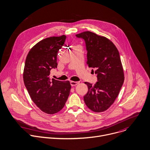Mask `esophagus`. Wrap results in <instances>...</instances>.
Wrapping results in <instances>:
<instances>
[{
    "label": "esophagus",
    "mask_w": 150,
    "mask_h": 150,
    "mask_svg": "<svg viewBox=\"0 0 150 150\" xmlns=\"http://www.w3.org/2000/svg\"><path fill=\"white\" fill-rule=\"evenodd\" d=\"M79 83V81H70V84H71V86H76V85H77Z\"/></svg>",
    "instance_id": "34e87169"
}]
</instances>
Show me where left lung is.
Segmentation results:
<instances>
[{"mask_svg": "<svg viewBox=\"0 0 150 150\" xmlns=\"http://www.w3.org/2000/svg\"><path fill=\"white\" fill-rule=\"evenodd\" d=\"M76 36L84 41L87 65L96 69L98 78L95 85L85 82L88 92L84 96V102L92 111L103 112L113 103L124 81L119 51L109 40L93 33L86 31Z\"/></svg>", "mask_w": 150, "mask_h": 150, "instance_id": "1", "label": "left lung"}]
</instances>
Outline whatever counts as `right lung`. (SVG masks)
<instances>
[{
  "label": "right lung",
  "mask_w": 150,
  "mask_h": 150,
  "mask_svg": "<svg viewBox=\"0 0 150 150\" xmlns=\"http://www.w3.org/2000/svg\"><path fill=\"white\" fill-rule=\"evenodd\" d=\"M66 39L62 35L41 40L29 51L25 60V86L34 103L48 114L61 110L70 92L69 81L51 80L49 77L51 70L57 67L58 52Z\"/></svg>",
  "instance_id": "add662e5"
}]
</instances>
